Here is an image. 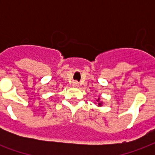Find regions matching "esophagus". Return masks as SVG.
<instances>
[{
  "label": "esophagus",
  "instance_id": "1",
  "mask_svg": "<svg viewBox=\"0 0 155 155\" xmlns=\"http://www.w3.org/2000/svg\"><path fill=\"white\" fill-rule=\"evenodd\" d=\"M72 86H73V87H78V86H79V83H78L77 81H74L73 84H72Z\"/></svg>",
  "mask_w": 155,
  "mask_h": 155
}]
</instances>
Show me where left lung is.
<instances>
[{"label": "left lung", "mask_w": 155, "mask_h": 155, "mask_svg": "<svg viewBox=\"0 0 155 155\" xmlns=\"http://www.w3.org/2000/svg\"><path fill=\"white\" fill-rule=\"evenodd\" d=\"M95 104H97L99 107H101V106H103V105H104V102L101 101V98L99 97L97 100H96V102H95Z\"/></svg>", "instance_id": "1"}]
</instances>
